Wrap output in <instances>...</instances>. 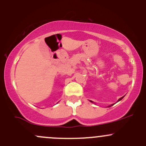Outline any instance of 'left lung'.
<instances>
[{"label":"left lung","mask_w":146,"mask_h":146,"mask_svg":"<svg viewBox=\"0 0 146 146\" xmlns=\"http://www.w3.org/2000/svg\"><path fill=\"white\" fill-rule=\"evenodd\" d=\"M123 97H124V96H122V97H121V98H120V99H118V101H120V100H122V99H123ZM90 102H92V103H93V101H90ZM113 106V104H112V105H110L109 107H110V106Z\"/></svg>","instance_id":"obj_1"}]
</instances>
